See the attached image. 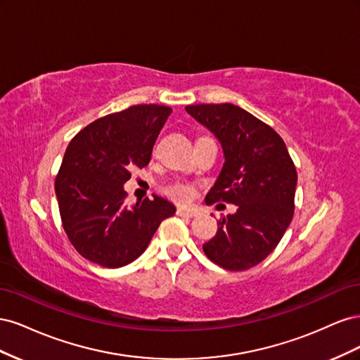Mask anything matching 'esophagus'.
Segmentation results:
<instances>
[{
    "label": "esophagus",
    "mask_w": 360,
    "mask_h": 360,
    "mask_svg": "<svg viewBox=\"0 0 360 360\" xmlns=\"http://www.w3.org/2000/svg\"><path fill=\"white\" fill-rule=\"evenodd\" d=\"M177 214L181 216V217H193L195 214H197V212H195V210H186V209H177Z\"/></svg>",
    "instance_id": "34e87169"
}]
</instances>
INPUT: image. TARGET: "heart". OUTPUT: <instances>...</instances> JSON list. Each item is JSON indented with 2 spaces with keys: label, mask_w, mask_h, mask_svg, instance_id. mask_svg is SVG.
<instances>
[{
  "label": "heart",
  "mask_w": 360,
  "mask_h": 360,
  "mask_svg": "<svg viewBox=\"0 0 360 360\" xmlns=\"http://www.w3.org/2000/svg\"><path fill=\"white\" fill-rule=\"evenodd\" d=\"M162 192H163V195H167L169 200L176 201L179 204H188L195 197L193 184H191L188 181H180V180L167 183L165 186L162 188Z\"/></svg>",
  "instance_id": "heart-1"
}]
</instances>
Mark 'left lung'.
<instances>
[{
  "label": "left lung",
  "instance_id": "8db88e82",
  "mask_svg": "<svg viewBox=\"0 0 360 360\" xmlns=\"http://www.w3.org/2000/svg\"><path fill=\"white\" fill-rule=\"evenodd\" d=\"M186 111L221 141L225 163L205 198L237 205L202 245L214 264L231 271L259 264L281 242L294 214L297 172L278 132L233 103L189 105Z\"/></svg>",
  "mask_w": 360,
  "mask_h": 360
}]
</instances>
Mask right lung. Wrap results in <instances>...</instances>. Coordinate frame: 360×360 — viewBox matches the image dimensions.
<instances>
[{
  "instance_id": "obj_1",
  "label": "right lung",
  "mask_w": 360,
  "mask_h": 360,
  "mask_svg": "<svg viewBox=\"0 0 360 360\" xmlns=\"http://www.w3.org/2000/svg\"><path fill=\"white\" fill-rule=\"evenodd\" d=\"M172 110L134 105L84 127L69 143L56 177L61 224L70 243L108 269L132 263L147 249L160 222L176 213L169 201L126 204L130 169L144 168Z\"/></svg>"
}]
</instances>
